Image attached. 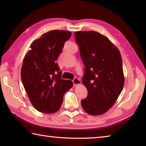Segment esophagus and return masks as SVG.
I'll return each instance as SVG.
<instances>
[{
  "instance_id": "obj_1",
  "label": "esophagus",
  "mask_w": 146,
  "mask_h": 146,
  "mask_svg": "<svg viewBox=\"0 0 146 146\" xmlns=\"http://www.w3.org/2000/svg\"><path fill=\"white\" fill-rule=\"evenodd\" d=\"M73 82L74 85H79L81 84V81L80 80V79H78L77 78H75L73 80Z\"/></svg>"
}]
</instances>
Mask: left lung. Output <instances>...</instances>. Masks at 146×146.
Masks as SVG:
<instances>
[{"mask_svg":"<svg viewBox=\"0 0 146 146\" xmlns=\"http://www.w3.org/2000/svg\"><path fill=\"white\" fill-rule=\"evenodd\" d=\"M75 38L85 66L82 81L88 92L81 105L88 114L102 115L115 103L124 85L120 53L98 32L76 31Z\"/></svg>","mask_w":146,"mask_h":146,"instance_id":"8db88e82","label":"left lung"}]
</instances>
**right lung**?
Returning a JSON list of instances; mask_svg holds the SVG:
<instances>
[{"label": "right lung", "instance_id": "add662e5", "mask_svg": "<svg viewBox=\"0 0 146 146\" xmlns=\"http://www.w3.org/2000/svg\"><path fill=\"white\" fill-rule=\"evenodd\" d=\"M71 36L70 31H49L31 43L24 56L22 82L32 105L41 113L57 111L64 94L73 86L71 80L61 78L62 72L56 62Z\"/></svg>", "mask_w": 146, "mask_h": 146}]
</instances>
